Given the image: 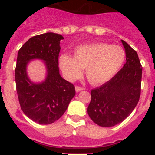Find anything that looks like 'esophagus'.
<instances>
[{
	"label": "esophagus",
	"instance_id": "1",
	"mask_svg": "<svg viewBox=\"0 0 155 155\" xmlns=\"http://www.w3.org/2000/svg\"><path fill=\"white\" fill-rule=\"evenodd\" d=\"M82 90H84V87H80V86H76V87H75V91H76L77 92L82 91Z\"/></svg>",
	"mask_w": 155,
	"mask_h": 155
}]
</instances>
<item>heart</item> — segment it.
<instances>
[{
  "instance_id": "b5f03b06",
  "label": "heart",
  "mask_w": 155,
  "mask_h": 155,
  "mask_svg": "<svg viewBox=\"0 0 155 155\" xmlns=\"http://www.w3.org/2000/svg\"><path fill=\"white\" fill-rule=\"evenodd\" d=\"M126 52L122 46L106 42L81 45L74 50V56L64 53L58 59V65L64 78L73 82L85 71L91 84L98 85L109 81L124 64Z\"/></svg>"
}]
</instances>
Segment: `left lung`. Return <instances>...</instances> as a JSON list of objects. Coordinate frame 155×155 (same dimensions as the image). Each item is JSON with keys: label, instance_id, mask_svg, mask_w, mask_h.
<instances>
[{"label": "left lung", "instance_id": "1", "mask_svg": "<svg viewBox=\"0 0 155 155\" xmlns=\"http://www.w3.org/2000/svg\"><path fill=\"white\" fill-rule=\"evenodd\" d=\"M127 62L113 78L92 89L87 114L94 124L111 127L127 118L139 102L142 67L137 53L121 40Z\"/></svg>", "mask_w": 155, "mask_h": 155}]
</instances>
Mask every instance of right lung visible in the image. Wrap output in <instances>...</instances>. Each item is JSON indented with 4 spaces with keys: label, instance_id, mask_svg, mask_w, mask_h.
<instances>
[{
    "label": "right lung",
    "instance_id": "obj_1",
    "mask_svg": "<svg viewBox=\"0 0 155 155\" xmlns=\"http://www.w3.org/2000/svg\"><path fill=\"white\" fill-rule=\"evenodd\" d=\"M60 34L46 32L28 39L18 50L15 68V83L21 110L30 120L47 125L61 118L75 95L73 84L60 74L58 67ZM33 59L45 62L46 78L32 82L27 74V66Z\"/></svg>",
    "mask_w": 155,
    "mask_h": 155
}]
</instances>
